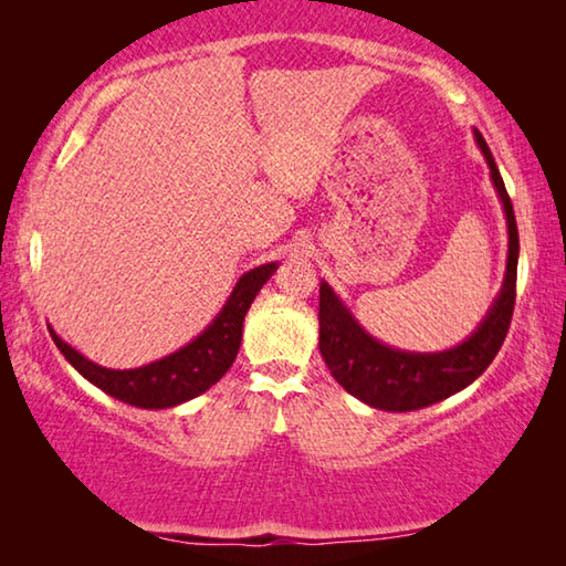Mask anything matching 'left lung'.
Returning <instances> with one entry per match:
<instances>
[{"instance_id": "left-lung-1", "label": "left lung", "mask_w": 566, "mask_h": 566, "mask_svg": "<svg viewBox=\"0 0 566 566\" xmlns=\"http://www.w3.org/2000/svg\"><path fill=\"white\" fill-rule=\"evenodd\" d=\"M476 145L490 165L496 195H500L506 214V232H510V254H506V272L502 292L492 310L479 322L476 332L452 349L417 354L391 349L377 342L371 334L359 327L352 312L342 304L327 282L319 286V352L332 377L361 399L364 405L385 411H415L437 405L457 395L490 367L496 352L502 349L506 332H510L514 296H516V260H520V232L506 195L500 169L482 134L474 129Z\"/></svg>"}]
</instances>
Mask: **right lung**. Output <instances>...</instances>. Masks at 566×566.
Returning a JSON list of instances; mask_svg holds the SVG:
<instances>
[{
	"label": "right lung",
	"mask_w": 566,
	"mask_h": 566,
	"mask_svg": "<svg viewBox=\"0 0 566 566\" xmlns=\"http://www.w3.org/2000/svg\"><path fill=\"white\" fill-rule=\"evenodd\" d=\"M274 272V262L249 270L237 282L234 292L229 294V300L222 306V312L217 314V319L197 339H191L187 347L177 349L169 357L145 364V367L137 369L99 367V364L82 357L64 339L56 337L54 329H50V334L56 349L64 354V359L84 379H90L94 387L107 391L109 397L142 409L177 407L181 401L205 395L209 387L217 385L227 375V369L232 367L239 352V344H242L244 314Z\"/></svg>",
	"instance_id": "right-lung-1"
}]
</instances>
